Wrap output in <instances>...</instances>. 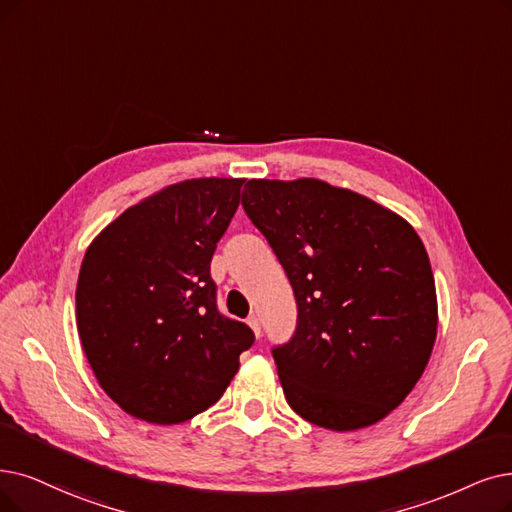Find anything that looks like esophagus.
Returning a JSON list of instances; mask_svg holds the SVG:
<instances>
[{
    "instance_id": "1",
    "label": "esophagus",
    "mask_w": 512,
    "mask_h": 512,
    "mask_svg": "<svg viewBox=\"0 0 512 512\" xmlns=\"http://www.w3.org/2000/svg\"><path fill=\"white\" fill-rule=\"evenodd\" d=\"M248 325L252 327V332H254L256 336H260V332H262V327H260V321H258V317H256V315L248 317Z\"/></svg>"
}]
</instances>
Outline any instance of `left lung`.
I'll use <instances>...</instances> for the list:
<instances>
[{
  "label": "left lung",
  "instance_id": "8db88e82",
  "mask_svg": "<svg viewBox=\"0 0 512 512\" xmlns=\"http://www.w3.org/2000/svg\"><path fill=\"white\" fill-rule=\"evenodd\" d=\"M241 206L298 306L292 338L271 349L290 407L332 431L382 420L420 380L437 336L435 277L418 233L315 178L248 180Z\"/></svg>",
  "mask_w": 512,
  "mask_h": 512
}]
</instances>
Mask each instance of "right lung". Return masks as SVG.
Returning a JSON list of instances; mask_svg holds the SVG:
<instances>
[{"mask_svg": "<svg viewBox=\"0 0 512 512\" xmlns=\"http://www.w3.org/2000/svg\"><path fill=\"white\" fill-rule=\"evenodd\" d=\"M243 178H197L128 208L88 248L77 332L105 393L134 418L178 424L206 412L254 344L218 311L210 262Z\"/></svg>", "mask_w": 512, "mask_h": 512, "instance_id": "obj_1", "label": "right lung"}]
</instances>
